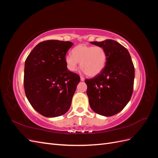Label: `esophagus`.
I'll return each instance as SVG.
<instances>
[{"label": "esophagus", "mask_w": 158, "mask_h": 158, "mask_svg": "<svg viewBox=\"0 0 158 158\" xmlns=\"http://www.w3.org/2000/svg\"><path fill=\"white\" fill-rule=\"evenodd\" d=\"M80 80H81V81H84L85 80V78L83 77V76H80Z\"/></svg>", "instance_id": "34e87169"}]
</instances>
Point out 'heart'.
I'll list each match as a JSON object with an SVG mask.
<instances>
[{"mask_svg":"<svg viewBox=\"0 0 158 158\" xmlns=\"http://www.w3.org/2000/svg\"><path fill=\"white\" fill-rule=\"evenodd\" d=\"M107 60V52L102 47L80 44L72 50V55L65 56V63L69 70L74 72L80 63V68L90 77L100 74Z\"/></svg>","mask_w":158,"mask_h":158,"instance_id":"b5f03b06","label":"heart"}]
</instances>
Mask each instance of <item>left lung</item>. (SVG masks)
Returning <instances> with one entry per match:
<instances>
[{
  "label": "left lung",
  "instance_id": "1",
  "mask_svg": "<svg viewBox=\"0 0 158 158\" xmlns=\"http://www.w3.org/2000/svg\"><path fill=\"white\" fill-rule=\"evenodd\" d=\"M91 44L105 49L107 60L101 73L85 80L89 106L99 114L113 116L122 111L130 101L135 67L128 50L118 42L107 40Z\"/></svg>",
  "mask_w": 158,
  "mask_h": 158
}]
</instances>
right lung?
<instances>
[{
	"label": "right lung",
	"mask_w": 158,
	"mask_h": 158,
	"mask_svg": "<svg viewBox=\"0 0 158 158\" xmlns=\"http://www.w3.org/2000/svg\"><path fill=\"white\" fill-rule=\"evenodd\" d=\"M73 44L47 40L40 43L25 61L26 98L36 111L47 117L63 115L70 107L80 76L70 72L66 54Z\"/></svg>",
	"instance_id": "obj_1"
}]
</instances>
